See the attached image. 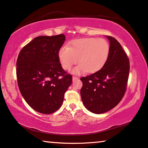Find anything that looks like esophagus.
I'll use <instances>...</instances> for the list:
<instances>
[{
  "label": "esophagus",
  "instance_id": "obj_1",
  "mask_svg": "<svg viewBox=\"0 0 148 148\" xmlns=\"http://www.w3.org/2000/svg\"><path fill=\"white\" fill-rule=\"evenodd\" d=\"M72 79H73V82H75V81L78 79V77H73Z\"/></svg>",
  "mask_w": 148,
  "mask_h": 148
}]
</instances>
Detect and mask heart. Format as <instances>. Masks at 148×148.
<instances>
[{
	"mask_svg": "<svg viewBox=\"0 0 148 148\" xmlns=\"http://www.w3.org/2000/svg\"><path fill=\"white\" fill-rule=\"evenodd\" d=\"M110 45L102 38H86L71 42L69 47L62 46L58 51V58L64 69L70 70L77 62L79 63L73 73L87 72L94 73L103 67L108 58Z\"/></svg>",
	"mask_w": 148,
	"mask_h": 148,
	"instance_id": "1",
	"label": "heart"
}]
</instances>
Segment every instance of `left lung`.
<instances>
[{
  "mask_svg": "<svg viewBox=\"0 0 148 148\" xmlns=\"http://www.w3.org/2000/svg\"><path fill=\"white\" fill-rule=\"evenodd\" d=\"M110 42L107 61L98 71L82 77L80 94L84 106L95 114H102L114 108L126 91L129 73V60L120 43L106 36Z\"/></svg>",
  "mask_w": 148,
  "mask_h": 148,
  "instance_id": "left-lung-1",
  "label": "left lung"
}]
</instances>
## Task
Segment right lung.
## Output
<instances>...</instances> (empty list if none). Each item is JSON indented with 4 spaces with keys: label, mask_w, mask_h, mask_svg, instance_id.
<instances>
[{
    "label": "right lung",
    "mask_w": 148,
    "mask_h": 148,
    "mask_svg": "<svg viewBox=\"0 0 148 148\" xmlns=\"http://www.w3.org/2000/svg\"><path fill=\"white\" fill-rule=\"evenodd\" d=\"M65 36H38L22 48L17 60L20 92L34 110L51 114L61 106L72 76L62 68L58 51Z\"/></svg>",
    "instance_id": "1"
}]
</instances>
